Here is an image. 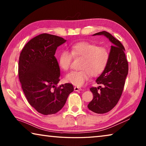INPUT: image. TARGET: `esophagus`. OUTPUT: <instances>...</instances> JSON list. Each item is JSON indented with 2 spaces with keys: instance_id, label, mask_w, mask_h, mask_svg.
I'll return each mask as SVG.
<instances>
[{
  "instance_id": "esophagus-1",
  "label": "esophagus",
  "mask_w": 146,
  "mask_h": 146,
  "mask_svg": "<svg viewBox=\"0 0 146 146\" xmlns=\"http://www.w3.org/2000/svg\"><path fill=\"white\" fill-rule=\"evenodd\" d=\"M74 90H75V91H81V90H82L80 88L75 87V88H74Z\"/></svg>"
}]
</instances>
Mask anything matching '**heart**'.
Listing matches in <instances>:
<instances>
[{
    "mask_svg": "<svg viewBox=\"0 0 146 146\" xmlns=\"http://www.w3.org/2000/svg\"><path fill=\"white\" fill-rule=\"evenodd\" d=\"M71 52L62 51L58 57V64L64 71L70 70L73 56L83 58L80 71H74L66 76V82L76 86H82L91 75H101L107 67L110 54L107 48L100 47L90 42H79L71 46Z\"/></svg>",
    "mask_w": 146,
    "mask_h": 146,
    "instance_id": "obj_1",
    "label": "heart"
}]
</instances>
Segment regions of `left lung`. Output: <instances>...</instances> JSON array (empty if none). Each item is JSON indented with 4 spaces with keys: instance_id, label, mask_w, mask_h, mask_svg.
<instances>
[{
    "instance_id": "left-lung-1",
    "label": "left lung",
    "mask_w": 146,
    "mask_h": 146,
    "mask_svg": "<svg viewBox=\"0 0 146 146\" xmlns=\"http://www.w3.org/2000/svg\"><path fill=\"white\" fill-rule=\"evenodd\" d=\"M93 35H104L113 43L107 67L96 80L98 84L103 87L90 88L93 98L88 105L89 110L93 112L104 114L117 104L122 95L128 73V62L124 47L110 33L104 31Z\"/></svg>"
}]
</instances>
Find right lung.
<instances>
[{
    "label": "right lung",
    "mask_w": 146,
    "mask_h": 146,
    "mask_svg": "<svg viewBox=\"0 0 146 146\" xmlns=\"http://www.w3.org/2000/svg\"><path fill=\"white\" fill-rule=\"evenodd\" d=\"M66 41L42 33L31 39L20 54L19 78L24 95L29 104L44 115L59 111L74 90L70 83L57 86L60 74L55 54Z\"/></svg>",
    "instance_id": "right-lung-1"
}]
</instances>
